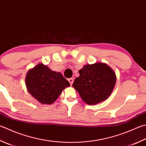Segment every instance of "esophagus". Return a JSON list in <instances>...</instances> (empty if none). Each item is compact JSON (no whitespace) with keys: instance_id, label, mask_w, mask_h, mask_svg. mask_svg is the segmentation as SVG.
Instances as JSON below:
<instances>
[{"instance_id":"obj_1","label":"esophagus","mask_w":146,"mask_h":146,"mask_svg":"<svg viewBox=\"0 0 146 146\" xmlns=\"http://www.w3.org/2000/svg\"><path fill=\"white\" fill-rule=\"evenodd\" d=\"M68 81H69V82H70V85H71H71H72V84H73V83L74 79H73V78H68Z\"/></svg>"}]
</instances>
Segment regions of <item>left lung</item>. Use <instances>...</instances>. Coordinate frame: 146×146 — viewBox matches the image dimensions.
Instances as JSON below:
<instances>
[{
    "instance_id": "obj_1",
    "label": "left lung",
    "mask_w": 146,
    "mask_h": 146,
    "mask_svg": "<svg viewBox=\"0 0 146 146\" xmlns=\"http://www.w3.org/2000/svg\"><path fill=\"white\" fill-rule=\"evenodd\" d=\"M73 87L88 105H96L107 100L114 88L116 75L105 63L85 65L79 70Z\"/></svg>"
}]
</instances>
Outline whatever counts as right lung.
<instances>
[{
	"instance_id": "right-lung-1",
	"label": "right lung",
	"mask_w": 146,
	"mask_h": 146,
	"mask_svg": "<svg viewBox=\"0 0 146 146\" xmlns=\"http://www.w3.org/2000/svg\"><path fill=\"white\" fill-rule=\"evenodd\" d=\"M25 85L29 93L43 104H52L62 90L70 86L61 73L51 70L42 63L29 70Z\"/></svg>"
}]
</instances>
